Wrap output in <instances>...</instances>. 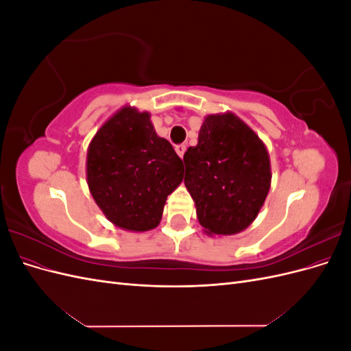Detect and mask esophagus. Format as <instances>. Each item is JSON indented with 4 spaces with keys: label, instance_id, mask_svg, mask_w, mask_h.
I'll return each instance as SVG.
<instances>
[{
    "label": "esophagus",
    "instance_id": "1",
    "mask_svg": "<svg viewBox=\"0 0 351 351\" xmlns=\"http://www.w3.org/2000/svg\"><path fill=\"white\" fill-rule=\"evenodd\" d=\"M176 152H177V155H178L180 158H183V155H184V152H186V145H177V146H176Z\"/></svg>",
    "mask_w": 351,
    "mask_h": 351
}]
</instances>
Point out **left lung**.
I'll return each mask as SVG.
<instances>
[{
	"mask_svg": "<svg viewBox=\"0 0 351 351\" xmlns=\"http://www.w3.org/2000/svg\"><path fill=\"white\" fill-rule=\"evenodd\" d=\"M184 184L208 234L247 228L271 187L269 155L259 136L232 112L208 115L184 154Z\"/></svg>",
	"mask_w": 351,
	"mask_h": 351,
	"instance_id": "left-lung-1",
	"label": "left lung"
}]
</instances>
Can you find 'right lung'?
Segmentation results:
<instances>
[{"instance_id": "obj_1", "label": "right lung", "mask_w": 351, "mask_h": 351, "mask_svg": "<svg viewBox=\"0 0 351 351\" xmlns=\"http://www.w3.org/2000/svg\"><path fill=\"white\" fill-rule=\"evenodd\" d=\"M86 177L92 197L114 226L129 231L155 228L167 196L183 180V161L159 137L149 112L124 107L92 139Z\"/></svg>"}]
</instances>
